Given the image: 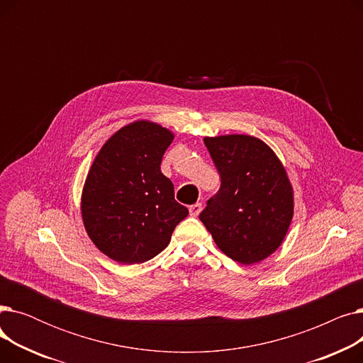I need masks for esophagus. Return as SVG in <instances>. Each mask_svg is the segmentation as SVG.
<instances>
[{
	"mask_svg": "<svg viewBox=\"0 0 363 363\" xmlns=\"http://www.w3.org/2000/svg\"><path fill=\"white\" fill-rule=\"evenodd\" d=\"M200 212H201V204L200 203L189 206V215H191V216H199Z\"/></svg>",
	"mask_w": 363,
	"mask_h": 363,
	"instance_id": "1",
	"label": "esophagus"
}]
</instances>
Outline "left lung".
<instances>
[{
  "label": "left lung",
  "instance_id": "1",
  "mask_svg": "<svg viewBox=\"0 0 363 363\" xmlns=\"http://www.w3.org/2000/svg\"><path fill=\"white\" fill-rule=\"evenodd\" d=\"M204 144L222 185L200 220L228 257L259 263L278 250L291 225L294 191L287 170L268 144L252 135L204 137Z\"/></svg>",
  "mask_w": 363,
  "mask_h": 363
}]
</instances>
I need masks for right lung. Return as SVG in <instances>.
Masks as SVG:
<instances>
[{"mask_svg":"<svg viewBox=\"0 0 363 363\" xmlns=\"http://www.w3.org/2000/svg\"><path fill=\"white\" fill-rule=\"evenodd\" d=\"M175 133L151 121L122 126L95 156L82 188L81 213L89 240L122 264L163 252L188 208L175 200L160 163Z\"/></svg>","mask_w":363,"mask_h":363,"instance_id":"1","label":"right lung"}]
</instances>
